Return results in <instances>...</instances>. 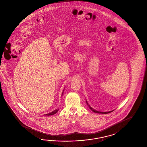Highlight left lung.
Wrapping results in <instances>:
<instances>
[{"instance_id":"1","label":"left lung","mask_w":147,"mask_h":147,"mask_svg":"<svg viewBox=\"0 0 147 147\" xmlns=\"http://www.w3.org/2000/svg\"><path fill=\"white\" fill-rule=\"evenodd\" d=\"M86 103H87V104L88 105V106L89 107V109L91 110V111H93V112H95V113H102V114H107V113H111V112H112V111H114V110H112V111H108V112H100V111H96L95 110H94L93 108H92V107L89 105V104L88 103L87 101V100L86 99Z\"/></svg>"}]
</instances>
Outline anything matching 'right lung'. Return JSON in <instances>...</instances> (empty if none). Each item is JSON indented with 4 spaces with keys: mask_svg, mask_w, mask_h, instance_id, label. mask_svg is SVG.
<instances>
[{
    "mask_svg": "<svg viewBox=\"0 0 147 147\" xmlns=\"http://www.w3.org/2000/svg\"><path fill=\"white\" fill-rule=\"evenodd\" d=\"M63 91H64V89H63V93H62V95L61 96L63 95ZM59 110V109H56L55 110H54L53 111H52L51 112H50V113H48V114H45V115H55V114H56V113Z\"/></svg>",
    "mask_w": 147,
    "mask_h": 147,
    "instance_id": "add662e5",
    "label": "right lung"
}]
</instances>
